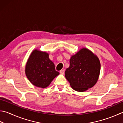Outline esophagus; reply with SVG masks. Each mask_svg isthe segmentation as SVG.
<instances>
[{
    "mask_svg": "<svg viewBox=\"0 0 123 123\" xmlns=\"http://www.w3.org/2000/svg\"><path fill=\"white\" fill-rule=\"evenodd\" d=\"M60 74H61L63 75L64 74V69H62V70L60 71Z\"/></svg>",
    "mask_w": 123,
    "mask_h": 123,
    "instance_id": "esophagus-1",
    "label": "esophagus"
}]
</instances>
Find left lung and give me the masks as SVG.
<instances>
[{"mask_svg":"<svg viewBox=\"0 0 123 123\" xmlns=\"http://www.w3.org/2000/svg\"><path fill=\"white\" fill-rule=\"evenodd\" d=\"M69 62L65 77L74 90L84 92L95 86L100 70V63L96 55L88 48H82L71 55Z\"/></svg>","mask_w":123,"mask_h":123,"instance_id":"obj_1","label":"left lung"}]
</instances>
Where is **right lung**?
<instances>
[{
    "instance_id": "1",
    "label": "right lung",
    "mask_w": 123,
    "mask_h": 123,
    "mask_svg": "<svg viewBox=\"0 0 123 123\" xmlns=\"http://www.w3.org/2000/svg\"><path fill=\"white\" fill-rule=\"evenodd\" d=\"M25 74L34 86L46 88L59 72L56 71L55 65L49 58V54L39 49L31 53L25 66Z\"/></svg>"
}]
</instances>
